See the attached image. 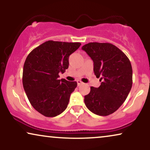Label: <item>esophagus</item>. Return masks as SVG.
Returning a JSON list of instances; mask_svg holds the SVG:
<instances>
[{
    "label": "esophagus",
    "instance_id": "esophagus-1",
    "mask_svg": "<svg viewBox=\"0 0 150 150\" xmlns=\"http://www.w3.org/2000/svg\"><path fill=\"white\" fill-rule=\"evenodd\" d=\"M77 84H78V86H80V85H83V83L81 81H80V80H78V81H77Z\"/></svg>",
    "mask_w": 150,
    "mask_h": 150
}]
</instances>
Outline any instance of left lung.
<instances>
[{
  "label": "left lung",
  "mask_w": 150,
  "mask_h": 150,
  "mask_svg": "<svg viewBox=\"0 0 150 150\" xmlns=\"http://www.w3.org/2000/svg\"><path fill=\"white\" fill-rule=\"evenodd\" d=\"M93 61V71L102 82L91 87L85 104L94 114L107 116L115 112L128 97L132 85L130 61L120 49L110 43L91 42L82 47Z\"/></svg>",
  "instance_id": "1"
}]
</instances>
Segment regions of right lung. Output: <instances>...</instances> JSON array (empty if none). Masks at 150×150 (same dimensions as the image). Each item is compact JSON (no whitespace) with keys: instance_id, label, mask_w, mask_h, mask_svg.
<instances>
[{"instance_id":"add662e5","label":"right lung","mask_w":150,"mask_h":150,"mask_svg":"<svg viewBox=\"0 0 150 150\" xmlns=\"http://www.w3.org/2000/svg\"><path fill=\"white\" fill-rule=\"evenodd\" d=\"M81 45L49 40L26 57L22 74L24 89L33 107L43 115L52 117L66 109L77 83L59 80V74L68 68L69 55Z\"/></svg>"}]
</instances>
